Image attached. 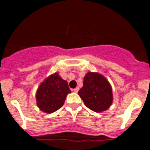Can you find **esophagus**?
<instances>
[{"label":"esophagus","instance_id":"obj_1","mask_svg":"<svg viewBox=\"0 0 150 150\" xmlns=\"http://www.w3.org/2000/svg\"><path fill=\"white\" fill-rule=\"evenodd\" d=\"M79 87H76V88H75L74 89V92H78V91H79Z\"/></svg>","mask_w":150,"mask_h":150}]
</instances>
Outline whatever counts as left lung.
I'll use <instances>...</instances> for the list:
<instances>
[{"label":"left lung","mask_w":150,"mask_h":150,"mask_svg":"<svg viewBox=\"0 0 150 150\" xmlns=\"http://www.w3.org/2000/svg\"><path fill=\"white\" fill-rule=\"evenodd\" d=\"M79 97L91 110L100 112L107 110L112 102V88L104 76L98 73L88 72L79 89Z\"/></svg>","instance_id":"left-lung-1"}]
</instances>
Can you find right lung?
<instances>
[{"instance_id":"right-lung-1","label":"right lung","mask_w":150,"mask_h":150,"mask_svg":"<svg viewBox=\"0 0 150 150\" xmlns=\"http://www.w3.org/2000/svg\"><path fill=\"white\" fill-rule=\"evenodd\" d=\"M71 92L67 82L55 73L39 86L36 95L37 104L42 111L52 113L63 106L66 96Z\"/></svg>"}]
</instances>
